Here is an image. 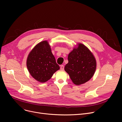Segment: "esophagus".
<instances>
[{
  "label": "esophagus",
  "instance_id": "34e87169",
  "mask_svg": "<svg viewBox=\"0 0 122 122\" xmlns=\"http://www.w3.org/2000/svg\"><path fill=\"white\" fill-rule=\"evenodd\" d=\"M64 65H62L60 66V70H64Z\"/></svg>",
  "mask_w": 122,
  "mask_h": 122
}]
</instances>
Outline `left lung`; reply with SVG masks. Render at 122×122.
Here are the masks:
<instances>
[{
	"label": "left lung",
	"instance_id": "left-lung-1",
	"mask_svg": "<svg viewBox=\"0 0 122 122\" xmlns=\"http://www.w3.org/2000/svg\"><path fill=\"white\" fill-rule=\"evenodd\" d=\"M68 59L64 69L74 84H85L92 77L97 62L91 51L84 44L79 43L78 47L69 54Z\"/></svg>",
	"mask_w": 122,
	"mask_h": 122
}]
</instances>
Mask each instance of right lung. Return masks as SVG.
I'll return each instance as SVG.
<instances>
[{
	"label": "right lung",
	"instance_id": "1",
	"mask_svg": "<svg viewBox=\"0 0 122 122\" xmlns=\"http://www.w3.org/2000/svg\"><path fill=\"white\" fill-rule=\"evenodd\" d=\"M27 66L30 75L41 82L50 79L60 69L46 41L38 43L32 49L27 58Z\"/></svg>",
	"mask_w": 122,
	"mask_h": 122
}]
</instances>
